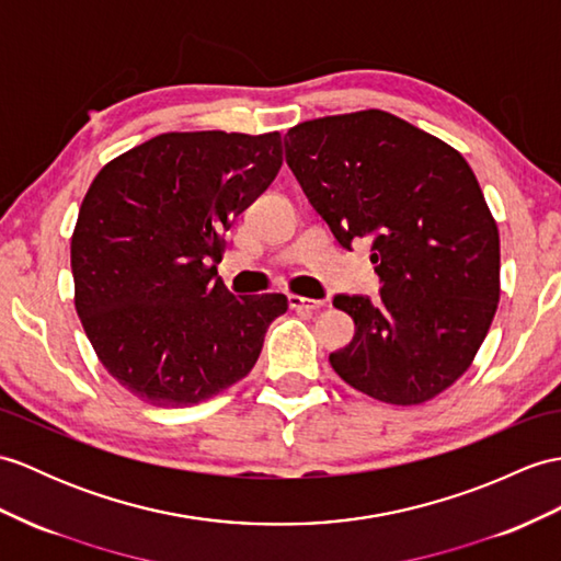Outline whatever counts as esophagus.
<instances>
[{
    "instance_id": "esophagus-1",
    "label": "esophagus",
    "mask_w": 561,
    "mask_h": 561,
    "mask_svg": "<svg viewBox=\"0 0 561 561\" xmlns=\"http://www.w3.org/2000/svg\"><path fill=\"white\" fill-rule=\"evenodd\" d=\"M289 308L296 312H312V310H320L324 308V301H316V298H306V296H289Z\"/></svg>"
}]
</instances>
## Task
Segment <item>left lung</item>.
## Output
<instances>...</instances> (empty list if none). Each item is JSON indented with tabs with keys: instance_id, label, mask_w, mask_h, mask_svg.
<instances>
[{
	"instance_id": "8db88e82",
	"label": "left lung",
	"mask_w": 561,
	"mask_h": 561,
	"mask_svg": "<svg viewBox=\"0 0 561 561\" xmlns=\"http://www.w3.org/2000/svg\"><path fill=\"white\" fill-rule=\"evenodd\" d=\"M286 164L351 249L373 241L380 301L336 296L356 322L334 373L377 401L413 407L471 368L500 301V231L459 150L382 110L289 128Z\"/></svg>"
}]
</instances>
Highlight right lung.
I'll use <instances>...</instances> for the list:
<instances>
[{"label": "right lung", "mask_w": 561, "mask_h": 561, "mask_svg": "<svg viewBox=\"0 0 561 561\" xmlns=\"http://www.w3.org/2000/svg\"><path fill=\"white\" fill-rule=\"evenodd\" d=\"M282 167V136L160 134L100 169L71 237L73 304L107 373L140 401L193 407L251 373L284 294L233 296L221 231Z\"/></svg>", "instance_id": "add662e5"}]
</instances>
